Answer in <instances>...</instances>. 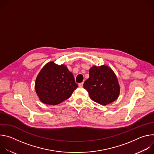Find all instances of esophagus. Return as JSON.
<instances>
[{"instance_id":"esophagus-1","label":"esophagus","mask_w":154,"mask_h":154,"mask_svg":"<svg viewBox=\"0 0 154 154\" xmlns=\"http://www.w3.org/2000/svg\"><path fill=\"white\" fill-rule=\"evenodd\" d=\"M83 82L79 84V86L80 87V88H81V87H83Z\"/></svg>"}]
</instances>
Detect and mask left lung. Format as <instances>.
<instances>
[{"mask_svg": "<svg viewBox=\"0 0 154 154\" xmlns=\"http://www.w3.org/2000/svg\"><path fill=\"white\" fill-rule=\"evenodd\" d=\"M90 77L83 83L94 102L106 105L116 100L120 93V86L113 71L106 65L93 66L89 71Z\"/></svg>", "mask_w": 154, "mask_h": 154, "instance_id": "1", "label": "left lung"}]
</instances>
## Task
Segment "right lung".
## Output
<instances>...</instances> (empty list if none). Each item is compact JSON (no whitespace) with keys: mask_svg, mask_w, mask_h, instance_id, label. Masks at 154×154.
I'll return each mask as SVG.
<instances>
[{"mask_svg":"<svg viewBox=\"0 0 154 154\" xmlns=\"http://www.w3.org/2000/svg\"><path fill=\"white\" fill-rule=\"evenodd\" d=\"M35 86L42 103L55 105L69 98L78 85L66 66L50 61L39 72Z\"/></svg>","mask_w":154,"mask_h":154,"instance_id":"obj_1","label":"right lung"}]
</instances>
